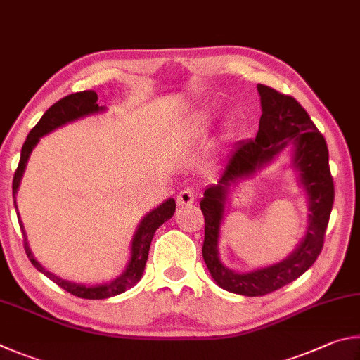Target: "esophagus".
<instances>
[{
  "label": "esophagus",
  "instance_id": "obj_1",
  "mask_svg": "<svg viewBox=\"0 0 360 360\" xmlns=\"http://www.w3.org/2000/svg\"><path fill=\"white\" fill-rule=\"evenodd\" d=\"M194 199H196V193H194L191 188H185V190L180 191L179 196H176V202L181 207H186L191 205L194 202Z\"/></svg>",
  "mask_w": 360,
  "mask_h": 360
}]
</instances>
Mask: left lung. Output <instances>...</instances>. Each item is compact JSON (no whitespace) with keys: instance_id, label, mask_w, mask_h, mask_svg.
Listing matches in <instances>:
<instances>
[{"instance_id":"1","label":"left lung","mask_w":360,"mask_h":360,"mask_svg":"<svg viewBox=\"0 0 360 360\" xmlns=\"http://www.w3.org/2000/svg\"><path fill=\"white\" fill-rule=\"evenodd\" d=\"M262 115L256 139L236 145L218 184L207 188L200 200L204 213L202 257L218 286L234 294L257 297L276 291L299 278L310 269L324 247L333 198V179L329 167V150L324 136L311 122L297 99L267 85H257ZM292 141L296 145L295 165L301 170V181L311 200V226L301 247L286 262L248 274H236L226 269L217 257V234L222 219L224 200L229 186L237 178L248 176L266 163Z\"/></svg>"}]
</instances>
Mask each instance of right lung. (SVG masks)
Here are the masks:
<instances>
[{
  "label": "right lung",
  "mask_w": 360,
  "mask_h": 360,
  "mask_svg": "<svg viewBox=\"0 0 360 360\" xmlns=\"http://www.w3.org/2000/svg\"><path fill=\"white\" fill-rule=\"evenodd\" d=\"M99 110H103V107L98 105V94L93 90H85V91L68 94V96L61 98L60 101H56L53 105L49 107L47 112L44 113L42 118L37 122V124L30 131L27 141H25L23 147H22L20 161H18V166H17L15 174H14V180H12V194H14L15 210H17L15 193L18 190V185H20L23 170H25V166H27V161L30 158L31 150L34 148V145L37 142H39V137L47 134V132H50V131H53L55 128H58V126H61V124L72 122V120H75V118H80L84 115H88V113H94ZM174 212H175V200L169 199V200H166V202L158 207V209L148 213V215L143 218L141 226H139L134 238H132V248H131L132 255H131V261L128 264V267H126L122 276H118L115 281L107 283V285H99V286L75 285V283L61 280V278H58V276H55L53 274L47 272V270L34 259L33 255H31V251L28 248L27 236H25V231H23V224L20 221V217L17 215V218H18V224H20V229L23 232L25 253H27L31 264H33V266L39 270V272L46 275L47 278L56 283V285L65 289V291H68L69 294L75 295V297L98 300V299H109V297H113V295L122 294L126 291V289L132 288L139 280H141L143 269H145V264H147V259H148L150 243H151V240H153L155 232L162 223H166L167 219L172 218Z\"/></svg>",
  "instance_id": "add662e5"
}]
</instances>
